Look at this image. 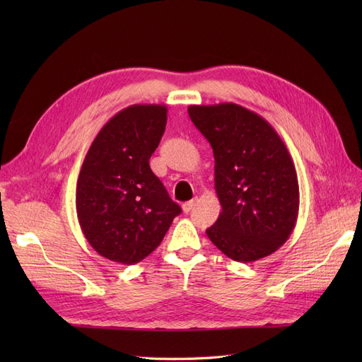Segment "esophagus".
<instances>
[{
	"mask_svg": "<svg viewBox=\"0 0 362 362\" xmlns=\"http://www.w3.org/2000/svg\"><path fill=\"white\" fill-rule=\"evenodd\" d=\"M196 205V199H192V201H187V202H184L182 204V211L184 213H190L192 211V208Z\"/></svg>",
	"mask_w": 362,
	"mask_h": 362,
	"instance_id": "1",
	"label": "esophagus"
}]
</instances>
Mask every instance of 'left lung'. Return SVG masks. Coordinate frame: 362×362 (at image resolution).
<instances>
[{
	"instance_id": "obj_1",
	"label": "left lung",
	"mask_w": 362,
	"mask_h": 362,
	"mask_svg": "<svg viewBox=\"0 0 362 362\" xmlns=\"http://www.w3.org/2000/svg\"><path fill=\"white\" fill-rule=\"evenodd\" d=\"M194 127L214 154L222 211L206 235L226 257L252 262L287 242L299 214V182L290 152L264 117L233 103L190 105Z\"/></svg>"
}]
</instances>
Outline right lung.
Returning <instances> with one entry per match:
<instances>
[{"instance_id":"obj_1","label":"right lung","mask_w":362,"mask_h":362,"mask_svg":"<svg viewBox=\"0 0 362 362\" xmlns=\"http://www.w3.org/2000/svg\"><path fill=\"white\" fill-rule=\"evenodd\" d=\"M166 122V105H129L87 151L76 181V216L87 242L107 259L128 266L141 261L181 213L149 168Z\"/></svg>"}]
</instances>
